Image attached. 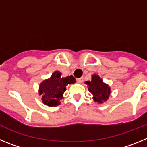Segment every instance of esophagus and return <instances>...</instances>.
Returning a JSON list of instances; mask_svg holds the SVG:
<instances>
[{"label":"esophagus","instance_id":"esophagus-1","mask_svg":"<svg viewBox=\"0 0 147 147\" xmlns=\"http://www.w3.org/2000/svg\"><path fill=\"white\" fill-rule=\"evenodd\" d=\"M76 80H77V82H78V83H82V82H83V78H78V79H76Z\"/></svg>","mask_w":147,"mask_h":147}]
</instances>
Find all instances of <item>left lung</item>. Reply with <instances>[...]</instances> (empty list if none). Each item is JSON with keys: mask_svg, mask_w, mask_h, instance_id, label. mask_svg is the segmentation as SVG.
<instances>
[{"mask_svg": "<svg viewBox=\"0 0 147 147\" xmlns=\"http://www.w3.org/2000/svg\"><path fill=\"white\" fill-rule=\"evenodd\" d=\"M86 83L88 86V91L93 94L95 102L102 103L108 100L111 90L98 75H92V81H86Z\"/></svg>", "mask_w": 147, "mask_h": 147, "instance_id": "left-lung-1", "label": "left lung"}]
</instances>
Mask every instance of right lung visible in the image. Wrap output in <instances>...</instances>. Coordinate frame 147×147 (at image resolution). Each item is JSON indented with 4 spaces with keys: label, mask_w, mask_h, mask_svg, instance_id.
I'll return each instance as SVG.
<instances>
[{
    "label": "right lung",
    "mask_w": 147,
    "mask_h": 147,
    "mask_svg": "<svg viewBox=\"0 0 147 147\" xmlns=\"http://www.w3.org/2000/svg\"><path fill=\"white\" fill-rule=\"evenodd\" d=\"M75 82V79L72 75L61 78L60 72H54L51 78L44 80L39 86V94L42 95L43 103L51 107L59 105V100L62 99L66 86Z\"/></svg>",
    "instance_id": "add662e5"
}]
</instances>
